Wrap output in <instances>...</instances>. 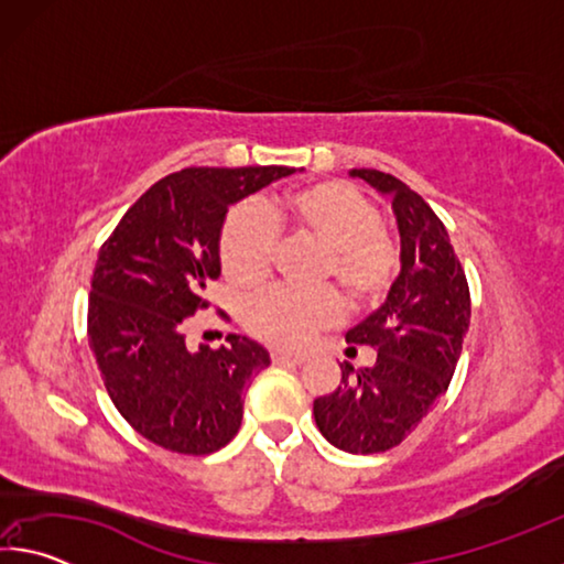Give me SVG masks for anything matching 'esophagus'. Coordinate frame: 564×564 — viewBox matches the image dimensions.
Masks as SVG:
<instances>
[{
	"label": "esophagus",
	"mask_w": 564,
	"mask_h": 564,
	"mask_svg": "<svg viewBox=\"0 0 564 564\" xmlns=\"http://www.w3.org/2000/svg\"><path fill=\"white\" fill-rule=\"evenodd\" d=\"M271 360L275 366H301L305 362V356H295V352H283V350H273Z\"/></svg>",
	"instance_id": "34e87169"
}]
</instances>
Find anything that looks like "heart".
Here are the masks:
<instances>
[{"mask_svg":"<svg viewBox=\"0 0 564 564\" xmlns=\"http://www.w3.org/2000/svg\"><path fill=\"white\" fill-rule=\"evenodd\" d=\"M276 224L291 226L328 248L321 279L333 281L352 308L386 299L400 273V251L383 231V214L348 181H318L303 186L273 208L238 204L221 228V265L228 281L256 285L269 275L279 246ZM340 299L328 289H275L256 293L243 305V326L271 346L301 348L323 328L340 321Z\"/></svg>","mask_w":564,"mask_h":564,"instance_id":"heart-1","label":"heart"}]
</instances>
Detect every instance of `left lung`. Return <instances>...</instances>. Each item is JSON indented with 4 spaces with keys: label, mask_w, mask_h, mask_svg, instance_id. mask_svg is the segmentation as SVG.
I'll return each instance as SVG.
<instances>
[{
    "label": "left lung",
    "mask_w": 564,
    "mask_h": 564,
    "mask_svg": "<svg viewBox=\"0 0 564 564\" xmlns=\"http://www.w3.org/2000/svg\"><path fill=\"white\" fill-rule=\"evenodd\" d=\"M350 176L393 202L400 273L386 303L346 333L352 346L378 350L376 362L360 370L340 362V386L313 400V415L330 445L370 455L403 443L451 386L470 326V289L423 196L376 169H352Z\"/></svg>",
    "instance_id": "8db88e82"
}]
</instances>
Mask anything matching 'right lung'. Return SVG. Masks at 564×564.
Returning <instances> with one entry per match:
<instances>
[{
    "instance_id": "obj_1",
    "label": "right lung",
    "mask_w": 564,
    "mask_h": 564,
    "mask_svg": "<svg viewBox=\"0 0 564 564\" xmlns=\"http://www.w3.org/2000/svg\"><path fill=\"white\" fill-rule=\"evenodd\" d=\"M289 166L181 169L156 181L104 241L89 295V346L121 417L171 453L208 455L234 441L269 350L228 333L226 346H186V318L208 308L221 275L228 206Z\"/></svg>"
}]
</instances>
